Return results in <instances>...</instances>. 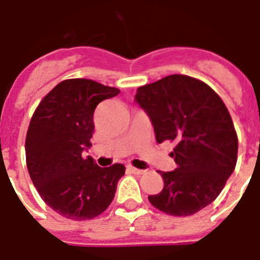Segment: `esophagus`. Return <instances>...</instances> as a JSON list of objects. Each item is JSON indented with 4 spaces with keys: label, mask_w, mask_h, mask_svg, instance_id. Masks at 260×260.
I'll return each mask as SVG.
<instances>
[{
    "label": "esophagus",
    "mask_w": 260,
    "mask_h": 260,
    "mask_svg": "<svg viewBox=\"0 0 260 260\" xmlns=\"http://www.w3.org/2000/svg\"><path fill=\"white\" fill-rule=\"evenodd\" d=\"M128 169H129V170L132 171L133 174H137V175H142L143 173H146V170H142V169H137V168H135V166H128Z\"/></svg>",
    "instance_id": "obj_1"
}]
</instances>
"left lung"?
Listing matches in <instances>:
<instances>
[{"label":"left lung","mask_w":260,"mask_h":260,"mask_svg":"<svg viewBox=\"0 0 260 260\" xmlns=\"http://www.w3.org/2000/svg\"><path fill=\"white\" fill-rule=\"evenodd\" d=\"M136 102L153 124L156 141L175 142L174 171H157L160 193L153 207L170 216H190L212 203L238 161V135L217 92L203 81L170 75L137 89Z\"/></svg>","instance_id":"1"}]
</instances>
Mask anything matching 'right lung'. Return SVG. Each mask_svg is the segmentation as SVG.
I'll return each instance as SVG.
<instances>
[{
    "mask_svg": "<svg viewBox=\"0 0 260 260\" xmlns=\"http://www.w3.org/2000/svg\"><path fill=\"white\" fill-rule=\"evenodd\" d=\"M119 92L92 80H64L32 114L25 140L27 171L42 200L63 217L91 220L114 198L124 165L100 168L84 150L91 146L96 105Z\"/></svg>",
    "mask_w": 260,
    "mask_h": 260,
    "instance_id": "1",
    "label": "right lung"
}]
</instances>
